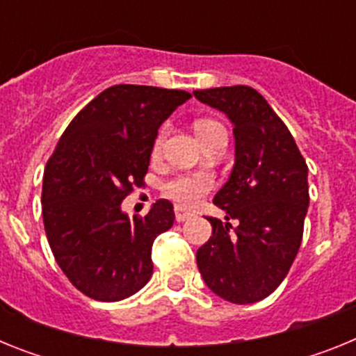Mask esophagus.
Returning <instances> with one entry per match:
<instances>
[{
    "mask_svg": "<svg viewBox=\"0 0 356 356\" xmlns=\"http://www.w3.org/2000/svg\"><path fill=\"white\" fill-rule=\"evenodd\" d=\"M175 217H176V221H178V222H184V221H187V219H191V217H193V212H188V210H184V209H180V207H176Z\"/></svg>",
    "mask_w": 356,
    "mask_h": 356,
    "instance_id": "esophagus-1",
    "label": "esophagus"
}]
</instances>
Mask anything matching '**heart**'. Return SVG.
<instances>
[{
	"mask_svg": "<svg viewBox=\"0 0 356 356\" xmlns=\"http://www.w3.org/2000/svg\"><path fill=\"white\" fill-rule=\"evenodd\" d=\"M217 128H222L219 122L212 121V119H201L194 124L196 135L200 140H203L207 135L212 134ZM165 135H168V128L163 127L156 135L155 143H153V156H159L162 151L163 143H165ZM213 187V178L209 172H196V175H185L178 176L175 180L168 181L163 185V194L171 201H175L176 205L180 207H193L197 201L203 197V194L209 193Z\"/></svg>",
	"mask_w": 356,
	"mask_h": 356,
	"instance_id": "b5f03b06",
	"label": "heart"
}]
</instances>
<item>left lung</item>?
I'll return each instance as SVG.
<instances>
[{"label": "left lung", "mask_w": 356, "mask_h": 356, "mask_svg": "<svg viewBox=\"0 0 356 356\" xmlns=\"http://www.w3.org/2000/svg\"><path fill=\"white\" fill-rule=\"evenodd\" d=\"M194 96L229 119L235 139L234 168L213 197L226 217H209L212 237L197 250V269L222 300L254 303L284 282L300 250L307 162L284 121L248 85L194 90Z\"/></svg>", "instance_id": "1"}]
</instances>
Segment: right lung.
Segmentation results:
<instances>
[{
  "instance_id": "add662e5",
  "label": "right lung",
  "mask_w": 356,
  "mask_h": 356,
  "mask_svg": "<svg viewBox=\"0 0 356 356\" xmlns=\"http://www.w3.org/2000/svg\"><path fill=\"white\" fill-rule=\"evenodd\" d=\"M191 94L147 85H114L65 128L42 181L49 248L74 287L96 301H121L153 275L151 246L175 222L159 200L146 217L121 203L143 185L159 128Z\"/></svg>"
}]
</instances>
